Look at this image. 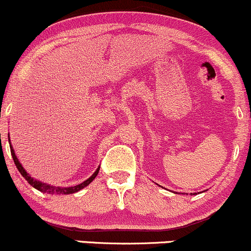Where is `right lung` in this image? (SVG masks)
Segmentation results:
<instances>
[{
	"instance_id": "obj_1",
	"label": "right lung",
	"mask_w": 251,
	"mask_h": 251,
	"mask_svg": "<svg viewBox=\"0 0 251 251\" xmlns=\"http://www.w3.org/2000/svg\"><path fill=\"white\" fill-rule=\"evenodd\" d=\"M9 145H10V152H11V155H13V159H14V163H15L17 170L20 171V174L22 175V177H25V179L28 181V183L30 184L33 188H35L36 190H39V191L41 192H45V194H50V195H70V194H74V192H77L80 191V190L86 188V186L88 185L89 183H92L93 181L94 178L97 177V175L99 174V170L100 168L97 169V171L94 172L93 175L91 176V177L88 178V179H86L85 181H82L81 184H79V185H75V186H71V188H60V186H54V185H50V184H46V183H42V181L40 180H36L34 179L31 176H29L27 171L24 169V166L21 165L19 162V159H17L15 152H14L13 150V146H11V143H10V139H9Z\"/></svg>"
}]
</instances>
